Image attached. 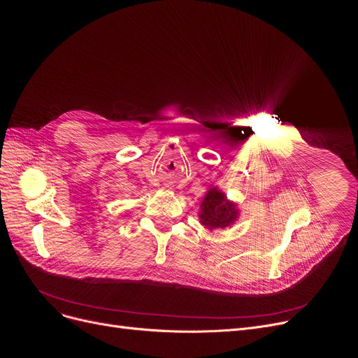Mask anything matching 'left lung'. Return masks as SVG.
I'll use <instances>...</instances> for the list:
<instances>
[{
    "instance_id": "left-lung-1",
    "label": "left lung",
    "mask_w": 358,
    "mask_h": 358,
    "mask_svg": "<svg viewBox=\"0 0 358 358\" xmlns=\"http://www.w3.org/2000/svg\"><path fill=\"white\" fill-rule=\"evenodd\" d=\"M239 215L236 203L218 188H211L201 203V224L210 231L231 227Z\"/></svg>"
}]
</instances>
